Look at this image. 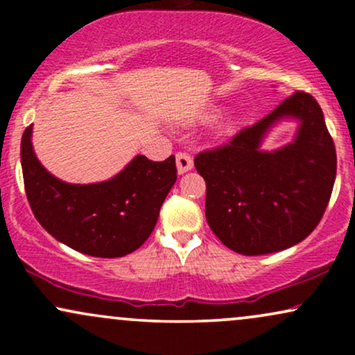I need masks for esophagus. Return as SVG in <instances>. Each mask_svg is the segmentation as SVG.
Returning a JSON list of instances; mask_svg holds the SVG:
<instances>
[{
    "label": "esophagus",
    "instance_id": "1",
    "mask_svg": "<svg viewBox=\"0 0 355 355\" xmlns=\"http://www.w3.org/2000/svg\"><path fill=\"white\" fill-rule=\"evenodd\" d=\"M193 168V160L189 153H177V172L178 175H183Z\"/></svg>",
    "mask_w": 355,
    "mask_h": 355
}]
</instances>
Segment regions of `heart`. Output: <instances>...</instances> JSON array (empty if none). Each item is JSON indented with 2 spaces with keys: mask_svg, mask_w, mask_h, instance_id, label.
Segmentation results:
<instances>
[{
  "mask_svg": "<svg viewBox=\"0 0 355 355\" xmlns=\"http://www.w3.org/2000/svg\"><path fill=\"white\" fill-rule=\"evenodd\" d=\"M214 118H217V112H210L209 115H205V120H214ZM235 126H237V118L232 116L227 118V120L220 125V130H222V132H232Z\"/></svg>",
  "mask_w": 355,
  "mask_h": 355,
  "instance_id": "b5f03b06",
  "label": "heart"
}]
</instances>
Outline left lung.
I'll return each instance as SVG.
<instances>
[{
  "label": "left lung",
  "mask_w": 355,
  "mask_h": 355,
  "mask_svg": "<svg viewBox=\"0 0 355 355\" xmlns=\"http://www.w3.org/2000/svg\"><path fill=\"white\" fill-rule=\"evenodd\" d=\"M282 121L300 125L292 142L263 150ZM336 146L313 96L295 92L222 148L202 152L195 168L207 183L205 217L230 250L263 255L302 242L320 222L336 182Z\"/></svg>",
  "instance_id": "1"
}]
</instances>
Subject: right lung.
Returning a JSON list of instances; mask_svg holds the SVG:
<instances>
[{
  "label": "right lung",
  "instance_id": "1",
  "mask_svg": "<svg viewBox=\"0 0 355 355\" xmlns=\"http://www.w3.org/2000/svg\"><path fill=\"white\" fill-rule=\"evenodd\" d=\"M33 125L21 138L24 190L36 220L73 250L101 259L135 252L150 237L177 182L175 157L152 162L137 155L115 177L68 183L48 172L33 150Z\"/></svg>",
  "mask_w": 355,
  "mask_h": 355
}]
</instances>
